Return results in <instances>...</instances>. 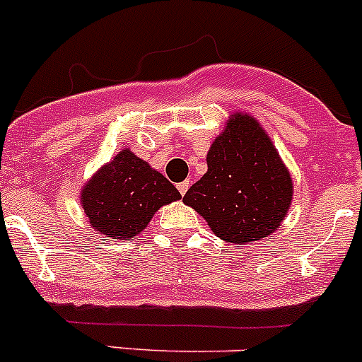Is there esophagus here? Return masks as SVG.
Masks as SVG:
<instances>
[{
	"label": "esophagus",
	"mask_w": 362,
	"mask_h": 362,
	"mask_svg": "<svg viewBox=\"0 0 362 362\" xmlns=\"http://www.w3.org/2000/svg\"><path fill=\"white\" fill-rule=\"evenodd\" d=\"M188 188H189V181H182V182H180V185H177V189H180L181 195H185V193L188 192Z\"/></svg>",
	"instance_id": "obj_1"
}]
</instances>
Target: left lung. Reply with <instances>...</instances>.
I'll list each match as a JSON object with an SVG mask.
<instances>
[{
  "instance_id": "8db88e82",
  "label": "left lung",
  "mask_w": 362,
  "mask_h": 362,
  "mask_svg": "<svg viewBox=\"0 0 362 362\" xmlns=\"http://www.w3.org/2000/svg\"><path fill=\"white\" fill-rule=\"evenodd\" d=\"M293 200V177L255 117L235 111L207 151V173L182 197L221 240L272 235Z\"/></svg>"
}]
</instances>
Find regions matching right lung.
<instances>
[{"instance_id": "right-lung-1", "label": "right lung", "mask_w": 362, "mask_h": 362, "mask_svg": "<svg viewBox=\"0 0 362 362\" xmlns=\"http://www.w3.org/2000/svg\"><path fill=\"white\" fill-rule=\"evenodd\" d=\"M180 199L176 186L129 148L104 163L80 192L88 225L118 240H132L160 207Z\"/></svg>"}]
</instances>
